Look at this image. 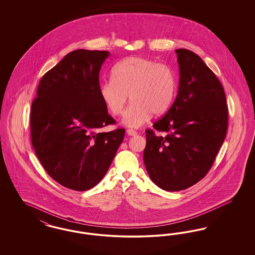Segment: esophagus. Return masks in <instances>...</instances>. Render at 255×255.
Here are the masks:
<instances>
[{
    "mask_svg": "<svg viewBox=\"0 0 255 255\" xmlns=\"http://www.w3.org/2000/svg\"><path fill=\"white\" fill-rule=\"evenodd\" d=\"M127 133H128V135H136L137 132L134 131V130H132V129H128L127 130Z\"/></svg>",
    "mask_w": 255,
    "mask_h": 255,
    "instance_id": "34e87169",
    "label": "esophagus"
}]
</instances>
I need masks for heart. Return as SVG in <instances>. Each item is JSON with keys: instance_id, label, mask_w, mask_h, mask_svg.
<instances>
[{"instance_id": "heart-1", "label": "heart", "mask_w": 255, "mask_h": 255, "mask_svg": "<svg viewBox=\"0 0 255 255\" xmlns=\"http://www.w3.org/2000/svg\"><path fill=\"white\" fill-rule=\"evenodd\" d=\"M112 78L101 83L99 96L113 116H121L130 95L132 103L122 122L131 128L144 125L152 114H164L176 94L173 70L146 57L132 56L119 62L113 69Z\"/></svg>"}]
</instances>
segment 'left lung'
<instances>
[{"instance_id": "left-lung-1", "label": "left lung", "mask_w": 255, "mask_h": 255, "mask_svg": "<svg viewBox=\"0 0 255 255\" xmlns=\"http://www.w3.org/2000/svg\"><path fill=\"white\" fill-rule=\"evenodd\" d=\"M180 69L178 95L168 112L147 129L143 161L151 180L166 191L200 182L223 144L229 121L224 88L202 58L175 50Z\"/></svg>"}]
</instances>
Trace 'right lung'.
Wrapping results in <instances>:
<instances>
[{"instance_id":"1","label":"right lung","mask_w":255,"mask_h":255,"mask_svg":"<svg viewBox=\"0 0 255 255\" xmlns=\"http://www.w3.org/2000/svg\"><path fill=\"white\" fill-rule=\"evenodd\" d=\"M105 50L76 49L41 78L30 111L31 143L41 164L61 185L75 191L96 186L107 171L125 130L115 124L99 96Z\"/></svg>"}]
</instances>
